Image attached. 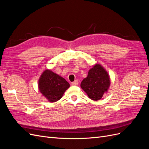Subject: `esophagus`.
<instances>
[{"mask_svg":"<svg viewBox=\"0 0 149 149\" xmlns=\"http://www.w3.org/2000/svg\"><path fill=\"white\" fill-rule=\"evenodd\" d=\"M72 85H78V80H75L74 81H73V83H71Z\"/></svg>","mask_w":149,"mask_h":149,"instance_id":"obj_1","label":"esophagus"}]
</instances>
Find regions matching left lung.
Returning a JSON list of instances; mask_svg holds the SVG:
<instances>
[{
  "mask_svg": "<svg viewBox=\"0 0 149 149\" xmlns=\"http://www.w3.org/2000/svg\"><path fill=\"white\" fill-rule=\"evenodd\" d=\"M110 84V76L107 71L101 65L96 64L89 70L88 76L80 86L91 100L98 101L107 93Z\"/></svg>",
  "mask_w": 149,
  "mask_h": 149,
  "instance_id": "left-lung-1",
  "label": "left lung"
}]
</instances>
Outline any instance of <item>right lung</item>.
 <instances>
[{"label": "right lung", "mask_w": 149, "mask_h": 149, "mask_svg": "<svg viewBox=\"0 0 149 149\" xmlns=\"http://www.w3.org/2000/svg\"><path fill=\"white\" fill-rule=\"evenodd\" d=\"M70 86L66 79L50 70H45L38 79V89L48 101L60 100Z\"/></svg>", "instance_id": "obj_1"}]
</instances>
